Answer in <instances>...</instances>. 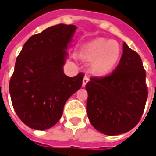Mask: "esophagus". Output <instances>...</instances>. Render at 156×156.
<instances>
[{"label":"esophagus","mask_w":156,"mask_h":156,"mask_svg":"<svg viewBox=\"0 0 156 156\" xmlns=\"http://www.w3.org/2000/svg\"><path fill=\"white\" fill-rule=\"evenodd\" d=\"M89 78H88L87 76H84V78H83V87H85L86 84L89 82Z\"/></svg>","instance_id":"34e87169"}]
</instances>
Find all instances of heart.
<instances>
[{
    "label": "heart",
    "mask_w": 156,
    "mask_h": 156,
    "mask_svg": "<svg viewBox=\"0 0 156 156\" xmlns=\"http://www.w3.org/2000/svg\"><path fill=\"white\" fill-rule=\"evenodd\" d=\"M120 54L121 48L116 41L104 39L92 40L82 49V56L92 61V70L98 74L108 73L118 61Z\"/></svg>",
    "instance_id": "heart-1"
}]
</instances>
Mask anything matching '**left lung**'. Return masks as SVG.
<instances>
[{"label":"left lung","mask_w":156,"mask_h":156,"mask_svg":"<svg viewBox=\"0 0 156 156\" xmlns=\"http://www.w3.org/2000/svg\"><path fill=\"white\" fill-rule=\"evenodd\" d=\"M87 85V112L94 128L118 135L135 127L147 100L146 71L140 56L123 44L120 62L110 74L91 77Z\"/></svg>","instance_id":"8db88e82"}]
</instances>
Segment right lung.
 <instances>
[{
	"mask_svg": "<svg viewBox=\"0 0 156 156\" xmlns=\"http://www.w3.org/2000/svg\"><path fill=\"white\" fill-rule=\"evenodd\" d=\"M74 25L58 24L32 35L17 57L9 81L13 109L23 123L44 130L56 125L69 98L80 89L84 73H64L66 49Z\"/></svg>",
	"mask_w": 156,
	"mask_h": 156,
	"instance_id": "obj_1",
	"label": "right lung"
}]
</instances>
